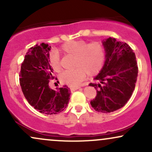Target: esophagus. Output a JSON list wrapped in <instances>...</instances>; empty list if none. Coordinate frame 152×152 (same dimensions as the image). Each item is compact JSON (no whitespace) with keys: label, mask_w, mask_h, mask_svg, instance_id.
Returning a JSON list of instances; mask_svg holds the SVG:
<instances>
[{"label":"esophagus","mask_w":152,"mask_h":152,"mask_svg":"<svg viewBox=\"0 0 152 152\" xmlns=\"http://www.w3.org/2000/svg\"><path fill=\"white\" fill-rule=\"evenodd\" d=\"M85 86V85H83V86ZM81 86H76V87H71V88H70L71 89V92H73V91H76V90H77V89H78V88H81Z\"/></svg>","instance_id":"34e87169"}]
</instances>
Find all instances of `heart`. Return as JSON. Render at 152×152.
<instances>
[{
    "instance_id": "1",
    "label": "heart",
    "mask_w": 152,
    "mask_h": 152,
    "mask_svg": "<svg viewBox=\"0 0 152 152\" xmlns=\"http://www.w3.org/2000/svg\"><path fill=\"white\" fill-rule=\"evenodd\" d=\"M61 50L75 57L74 66L76 69L64 72L60 76L61 83L69 86H78L86 74L89 76L98 74L105 60V48L99 42L88 43L84 41H71L64 43ZM49 61L54 71H61L60 58L56 52L50 54Z\"/></svg>"
}]
</instances>
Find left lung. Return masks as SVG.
<instances>
[{"instance_id":"8db88e82","label":"left lung","mask_w":152,"mask_h":152,"mask_svg":"<svg viewBox=\"0 0 152 152\" xmlns=\"http://www.w3.org/2000/svg\"><path fill=\"white\" fill-rule=\"evenodd\" d=\"M106 61L100 73L91 83L96 96L91 105L98 112L110 113L121 109L132 96L138 76L135 53L126 43L109 38L103 41Z\"/></svg>"}]
</instances>
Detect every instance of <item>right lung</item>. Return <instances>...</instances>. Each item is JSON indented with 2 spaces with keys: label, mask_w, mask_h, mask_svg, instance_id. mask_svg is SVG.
I'll list each match as a JSON object with an SVG mask.
<instances>
[{
  "label": "right lung",
  "mask_w": 152,
  "mask_h": 152,
  "mask_svg": "<svg viewBox=\"0 0 152 152\" xmlns=\"http://www.w3.org/2000/svg\"><path fill=\"white\" fill-rule=\"evenodd\" d=\"M50 48L48 44L42 43L29 48L19 74L20 85L26 100L35 109L48 115L64 111L71 94L67 86L58 88L57 91L50 88V80L55 78L49 64Z\"/></svg>",
  "instance_id": "obj_1"
}]
</instances>
